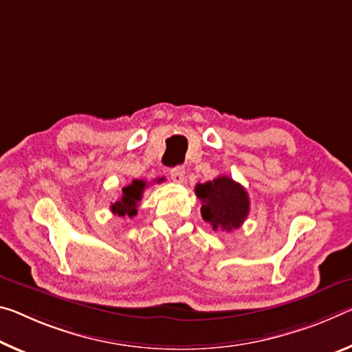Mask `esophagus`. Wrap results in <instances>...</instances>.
Returning <instances> with one entry per match:
<instances>
[{
  "instance_id": "obj_1",
  "label": "esophagus",
  "mask_w": 352,
  "mask_h": 352,
  "mask_svg": "<svg viewBox=\"0 0 352 352\" xmlns=\"http://www.w3.org/2000/svg\"><path fill=\"white\" fill-rule=\"evenodd\" d=\"M170 178L174 180L175 183H183L186 178V172H185V167L183 166H177V167H172L170 169Z\"/></svg>"
}]
</instances>
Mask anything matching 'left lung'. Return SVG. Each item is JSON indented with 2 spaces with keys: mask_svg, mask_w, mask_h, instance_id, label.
I'll list each match as a JSON object with an SVG mask.
<instances>
[{
  "mask_svg": "<svg viewBox=\"0 0 352 352\" xmlns=\"http://www.w3.org/2000/svg\"><path fill=\"white\" fill-rule=\"evenodd\" d=\"M196 196L202 202L204 221L213 227V230L232 232L243 226L249 214V196L239 183L230 177L221 175L213 182L197 183Z\"/></svg>",
  "mask_w": 352,
  "mask_h": 352,
  "instance_id": "left-lung-1",
  "label": "left lung"
}]
</instances>
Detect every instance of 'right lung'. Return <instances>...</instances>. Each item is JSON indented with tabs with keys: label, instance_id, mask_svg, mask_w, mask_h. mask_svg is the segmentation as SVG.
I'll list each match as a JSON object with an SVG mask.
<instances>
[{
	"label": "right lung",
	"instance_id": "obj_1",
	"mask_svg": "<svg viewBox=\"0 0 352 352\" xmlns=\"http://www.w3.org/2000/svg\"><path fill=\"white\" fill-rule=\"evenodd\" d=\"M146 182L144 180H133L131 185L122 188V196L119 200L111 205V211L119 216H130L133 217L138 213V204L141 202L142 192L146 189Z\"/></svg>",
	"mask_w": 352,
	"mask_h": 352
}]
</instances>
